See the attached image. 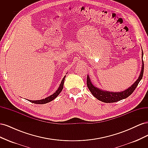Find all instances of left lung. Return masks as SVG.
Returning <instances> with one entry per match:
<instances>
[{"mask_svg":"<svg viewBox=\"0 0 148 148\" xmlns=\"http://www.w3.org/2000/svg\"><path fill=\"white\" fill-rule=\"evenodd\" d=\"M143 56V52H142V58ZM143 72H144V62L143 60V65H142V69L141 71V73L140 75V77L138 78V79L135 82V83L133 84V85L128 88L126 90H125L122 92H109V91H102L101 89L96 88L95 86H93L91 83L90 79H89V76H87V86L89 91H91L92 95L95 96L98 100H99L102 102H106V103H110V102H115L122 99H125V98L128 97L129 96H130L133 92L135 91V89L137 87L138 83H140V80L143 78Z\"/></svg>","mask_w":148,"mask_h":148,"instance_id":"1","label":"left lung"}]
</instances>
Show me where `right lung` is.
Returning a JSON list of instances; mask_svg holds the SVG:
<instances>
[{"label": "right lung", "instance_id": "1", "mask_svg": "<svg viewBox=\"0 0 148 148\" xmlns=\"http://www.w3.org/2000/svg\"><path fill=\"white\" fill-rule=\"evenodd\" d=\"M66 76V75H65ZM65 76L64 77V78L62 79V82L60 84V86L59 87V88H58L57 90L56 91V92H54L53 94L52 95H51L50 96H49L46 98H45V99H41V100H38V101H29V102H33V103H34V104H46V103L47 102H49L52 101V100H53L55 99L56 97H57V96L59 95V94L60 93V92L62 91V89H63V87H64V80H65Z\"/></svg>", "mask_w": 148, "mask_h": 148}]
</instances>
